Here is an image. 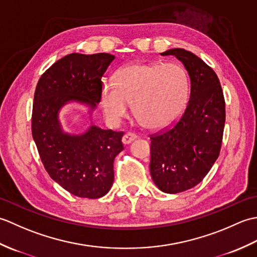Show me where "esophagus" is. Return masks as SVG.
Returning <instances> with one entry per match:
<instances>
[{
  "instance_id": "34e87169",
  "label": "esophagus",
  "mask_w": 257,
  "mask_h": 257,
  "mask_svg": "<svg viewBox=\"0 0 257 257\" xmlns=\"http://www.w3.org/2000/svg\"><path fill=\"white\" fill-rule=\"evenodd\" d=\"M135 139H137V135H135V134H133V133H127V134L123 135L122 143H123L124 145H128V144L132 143V141H134Z\"/></svg>"
}]
</instances>
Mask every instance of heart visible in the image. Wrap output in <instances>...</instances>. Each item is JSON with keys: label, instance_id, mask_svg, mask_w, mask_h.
Wrapping results in <instances>:
<instances>
[{"label": "heart", "instance_id": "1", "mask_svg": "<svg viewBox=\"0 0 257 257\" xmlns=\"http://www.w3.org/2000/svg\"><path fill=\"white\" fill-rule=\"evenodd\" d=\"M189 79L176 63H134L118 69L113 83L100 90V105L110 123H118L133 102L147 128L162 129L176 121L187 105Z\"/></svg>", "mask_w": 257, "mask_h": 257}]
</instances>
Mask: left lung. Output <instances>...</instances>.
I'll return each mask as SVG.
<instances>
[{
  "instance_id": "8db88e82",
  "label": "left lung",
  "mask_w": 257,
  "mask_h": 257,
  "mask_svg": "<svg viewBox=\"0 0 257 257\" xmlns=\"http://www.w3.org/2000/svg\"><path fill=\"white\" fill-rule=\"evenodd\" d=\"M174 55L188 70L190 98L181 116L169 127L150 135V172L166 193L195 187L211 170L220 155L225 123V100L220 80L209 65L183 48Z\"/></svg>"
}]
</instances>
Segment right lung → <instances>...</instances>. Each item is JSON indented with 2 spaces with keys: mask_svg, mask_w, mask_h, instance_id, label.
Masks as SVG:
<instances>
[{
  "mask_svg": "<svg viewBox=\"0 0 257 257\" xmlns=\"http://www.w3.org/2000/svg\"><path fill=\"white\" fill-rule=\"evenodd\" d=\"M113 59L107 53L69 54L45 70L35 89L32 135L38 155L54 181L79 198L98 199L110 190L123 133L91 125L83 135H67L58 111L70 100L95 108L100 101L101 77Z\"/></svg>",
  "mask_w": 257,
  "mask_h": 257,
  "instance_id": "right-lung-1",
  "label": "right lung"
}]
</instances>
